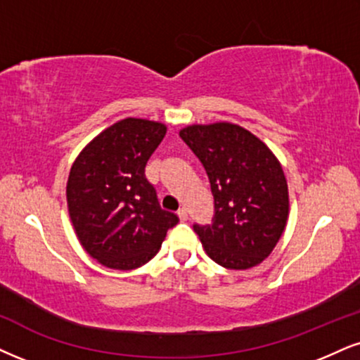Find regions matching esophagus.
Listing matches in <instances>:
<instances>
[{
	"mask_svg": "<svg viewBox=\"0 0 360 360\" xmlns=\"http://www.w3.org/2000/svg\"><path fill=\"white\" fill-rule=\"evenodd\" d=\"M179 219L181 220V221H185L188 219V212H187V208H180L179 210Z\"/></svg>",
	"mask_w": 360,
	"mask_h": 360,
	"instance_id": "34e87169",
	"label": "esophagus"
}]
</instances>
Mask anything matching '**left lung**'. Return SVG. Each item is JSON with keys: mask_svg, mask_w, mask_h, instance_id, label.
I'll return each mask as SVG.
<instances>
[{"mask_svg": "<svg viewBox=\"0 0 360 360\" xmlns=\"http://www.w3.org/2000/svg\"><path fill=\"white\" fill-rule=\"evenodd\" d=\"M180 136L205 167L214 193L212 224L193 225L207 255L232 270L262 264L288 219V187L278 158L259 136L230 122L188 125Z\"/></svg>", "mask_w": 360, "mask_h": 360, "instance_id": "obj_1", "label": "left lung"}]
</instances>
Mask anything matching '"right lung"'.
Wrapping results in <instances>:
<instances>
[{"label": "right lung", "mask_w": 360, "mask_h": 360, "mask_svg": "<svg viewBox=\"0 0 360 360\" xmlns=\"http://www.w3.org/2000/svg\"><path fill=\"white\" fill-rule=\"evenodd\" d=\"M165 123L125 118L105 128L75 158L66 203L86 254L108 269L131 270L153 259L179 217L160 207L145 165Z\"/></svg>", "instance_id": "right-lung-1"}]
</instances>
